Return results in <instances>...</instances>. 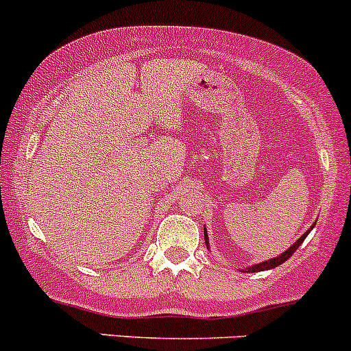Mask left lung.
I'll list each match as a JSON object with an SVG mask.
<instances>
[{
  "mask_svg": "<svg viewBox=\"0 0 351 351\" xmlns=\"http://www.w3.org/2000/svg\"><path fill=\"white\" fill-rule=\"evenodd\" d=\"M309 231H311V230L306 231V233L302 234V237L299 238V240L295 241L294 245H291V247H289L287 250L284 252V254H280L279 256H274V258H270V260H265V262H262V263H256V265L247 267V272H260V270H269V269H276V267H279L280 263L285 262V260L291 258V255L294 254V252L298 250L299 247H301V243L306 240V237H308V234H309ZM204 240H206V245H208V247H209V243H208V233H206V230H204Z\"/></svg>",
  "mask_w": 351,
  "mask_h": 351,
  "instance_id": "left-lung-1",
  "label": "left lung"
}]
</instances>
